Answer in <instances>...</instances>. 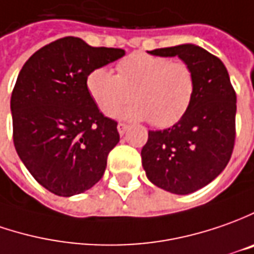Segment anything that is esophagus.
<instances>
[{"instance_id":"34e87169","label":"esophagus","mask_w":254,"mask_h":254,"mask_svg":"<svg viewBox=\"0 0 254 254\" xmlns=\"http://www.w3.org/2000/svg\"><path fill=\"white\" fill-rule=\"evenodd\" d=\"M127 129H129V127H127V124H118V132L121 136L125 135L127 132Z\"/></svg>"}]
</instances>
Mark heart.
Listing matches in <instances>:
<instances>
[{"label":"heart","mask_w":254,"mask_h":254,"mask_svg":"<svg viewBox=\"0 0 254 254\" xmlns=\"http://www.w3.org/2000/svg\"><path fill=\"white\" fill-rule=\"evenodd\" d=\"M118 74L107 67L87 75V91L98 110L112 117L133 98L137 105L121 117L133 121L150 119L157 127H169L186 115L195 94V77L184 62L137 52L118 63Z\"/></svg>","instance_id":"1"}]
</instances>
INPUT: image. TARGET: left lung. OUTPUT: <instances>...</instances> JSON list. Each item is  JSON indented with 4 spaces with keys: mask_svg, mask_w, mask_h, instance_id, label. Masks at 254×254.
Returning <instances> with one entry per match:
<instances>
[{
    "mask_svg": "<svg viewBox=\"0 0 254 254\" xmlns=\"http://www.w3.org/2000/svg\"><path fill=\"white\" fill-rule=\"evenodd\" d=\"M179 56L195 77V94L186 115L164 130H149L142 149L147 179L162 190L186 195L216 179L235 144L236 94L222 62L192 43L147 52Z\"/></svg>",
    "mask_w": 254,
    "mask_h": 254,
    "instance_id": "obj_1",
    "label": "left lung"
}]
</instances>
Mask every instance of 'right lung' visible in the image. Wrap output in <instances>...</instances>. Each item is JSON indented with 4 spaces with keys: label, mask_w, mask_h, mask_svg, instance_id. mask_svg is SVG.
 <instances>
[{
    "label": "right lung",
    "mask_w": 254,
    "mask_h": 254,
    "mask_svg": "<svg viewBox=\"0 0 254 254\" xmlns=\"http://www.w3.org/2000/svg\"><path fill=\"white\" fill-rule=\"evenodd\" d=\"M125 56L80 38L55 40L33 53L11 95L13 144L33 179L60 197L95 186L119 142L117 122L87 91V75Z\"/></svg>",
    "instance_id": "add662e5"
}]
</instances>
